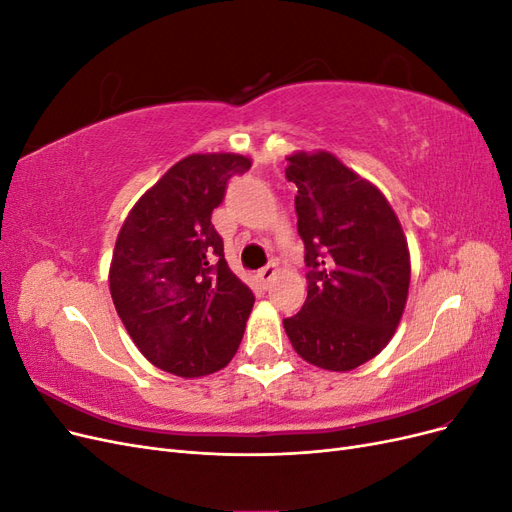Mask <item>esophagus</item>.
<instances>
[{"label":"esophagus","mask_w":512,"mask_h":512,"mask_svg":"<svg viewBox=\"0 0 512 512\" xmlns=\"http://www.w3.org/2000/svg\"><path fill=\"white\" fill-rule=\"evenodd\" d=\"M275 273H277V267H275V265H267V267H262V269L258 271L260 282L267 286V284L273 280V277H275Z\"/></svg>","instance_id":"obj_1"}]
</instances>
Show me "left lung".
Segmentation results:
<instances>
[{
  "label": "left lung",
  "mask_w": 512,
  "mask_h": 512,
  "mask_svg": "<svg viewBox=\"0 0 512 512\" xmlns=\"http://www.w3.org/2000/svg\"><path fill=\"white\" fill-rule=\"evenodd\" d=\"M286 160L309 271L307 299L284 329L307 363L350 371L395 335L410 286L408 241L384 194L333 153Z\"/></svg>",
  "instance_id": "8db88e82"
}]
</instances>
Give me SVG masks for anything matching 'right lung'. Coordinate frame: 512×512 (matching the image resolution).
Returning a JSON list of instances; mask_svg holds the SVG:
<instances>
[{
    "instance_id": "1",
    "label": "right lung",
    "mask_w": 512,
    "mask_h": 512,
    "mask_svg": "<svg viewBox=\"0 0 512 512\" xmlns=\"http://www.w3.org/2000/svg\"><path fill=\"white\" fill-rule=\"evenodd\" d=\"M250 166L239 153H192L138 198L119 230L108 271L115 309L136 348L168 374H213L243 339L254 294L228 269L211 213Z\"/></svg>"
}]
</instances>
